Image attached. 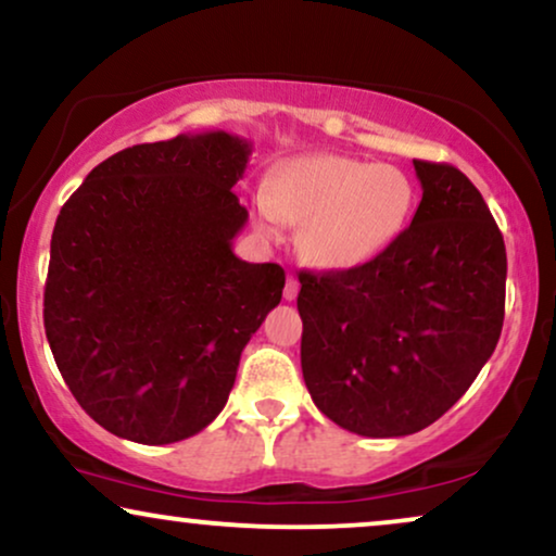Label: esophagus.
Here are the masks:
<instances>
[{"mask_svg":"<svg viewBox=\"0 0 556 556\" xmlns=\"http://www.w3.org/2000/svg\"><path fill=\"white\" fill-rule=\"evenodd\" d=\"M298 292H300V282L290 274V277H287V282H285V300L292 302L294 298H298Z\"/></svg>","mask_w":556,"mask_h":556,"instance_id":"34e87169","label":"esophagus"}]
</instances>
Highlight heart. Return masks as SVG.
Listing matches in <instances>:
<instances>
[{
  "label": "heart",
  "mask_w": 556,
  "mask_h": 556,
  "mask_svg": "<svg viewBox=\"0 0 556 556\" xmlns=\"http://www.w3.org/2000/svg\"><path fill=\"white\" fill-rule=\"evenodd\" d=\"M416 207L410 177L390 164H367L333 153L287 161L256 200L266 236L282 223L300 228V254L326 271L369 264L403 233Z\"/></svg>",
  "instance_id": "obj_1"
}]
</instances>
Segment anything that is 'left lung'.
<instances>
[{"label": "left lung", "mask_w": 556, "mask_h": 556, "mask_svg": "<svg viewBox=\"0 0 556 556\" xmlns=\"http://www.w3.org/2000/svg\"><path fill=\"white\" fill-rule=\"evenodd\" d=\"M410 228L349 271H300V362L336 426L369 439L424 431L493 356L505 315L503 233L459 168L413 161Z\"/></svg>", "instance_id": "left-lung-1"}]
</instances>
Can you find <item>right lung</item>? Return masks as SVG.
Masks as SVG:
<instances>
[{
	"instance_id": "obj_1",
	"label": "right lung",
	"mask_w": 556,
	"mask_h": 556,
	"mask_svg": "<svg viewBox=\"0 0 556 556\" xmlns=\"http://www.w3.org/2000/svg\"><path fill=\"white\" fill-rule=\"evenodd\" d=\"M249 156L226 130L140 143L91 168L61 207L46 336L76 403L121 439L174 444L213 424L282 300V266L233 254Z\"/></svg>"
}]
</instances>
